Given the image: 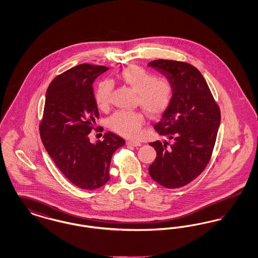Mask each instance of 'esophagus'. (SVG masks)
Listing matches in <instances>:
<instances>
[{
  "instance_id": "34e87169",
  "label": "esophagus",
  "mask_w": 258,
  "mask_h": 258,
  "mask_svg": "<svg viewBox=\"0 0 258 258\" xmlns=\"http://www.w3.org/2000/svg\"><path fill=\"white\" fill-rule=\"evenodd\" d=\"M126 145L127 146H134V147H139L141 146V143L138 141H135V140H128L126 141Z\"/></svg>"
}]
</instances>
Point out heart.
<instances>
[{
    "label": "heart",
    "instance_id": "1",
    "mask_svg": "<svg viewBox=\"0 0 258 258\" xmlns=\"http://www.w3.org/2000/svg\"><path fill=\"white\" fill-rule=\"evenodd\" d=\"M120 80L138 94L139 104L150 116H158L171 103L174 89L166 79H157L138 66H130L119 74ZM113 83L110 80L100 81L95 90L94 98L99 109H106L110 103ZM144 117L140 112L118 111L109 118V126L119 135L136 137Z\"/></svg>",
    "mask_w": 258,
    "mask_h": 258
}]
</instances>
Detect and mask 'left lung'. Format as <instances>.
I'll use <instances>...</instances> for the list:
<instances>
[{
  "mask_svg": "<svg viewBox=\"0 0 258 258\" xmlns=\"http://www.w3.org/2000/svg\"><path fill=\"white\" fill-rule=\"evenodd\" d=\"M148 67L173 86L171 103L154 125L172 140L151 142L157 158L149 166L154 181L167 188L181 187L200 175L208 164L221 123V111L203 75L184 61L156 60Z\"/></svg>",
  "mask_w": 258,
  "mask_h": 258,
  "instance_id": "1",
  "label": "left lung"
}]
</instances>
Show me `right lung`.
I'll use <instances>...</instances> for the list:
<instances>
[{
    "label": "right lung",
    "instance_id": "add662e5",
    "mask_svg": "<svg viewBox=\"0 0 258 258\" xmlns=\"http://www.w3.org/2000/svg\"><path fill=\"white\" fill-rule=\"evenodd\" d=\"M108 70L78 64L54 78L45 95L41 141L66 178L82 189H96L108 182L112 156L124 145L123 138L111 132L96 143L88 136L98 118L93 83Z\"/></svg>",
    "mask_w": 258,
    "mask_h": 258
}]
</instances>
